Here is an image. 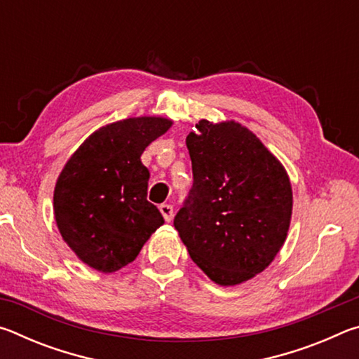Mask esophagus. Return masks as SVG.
<instances>
[{
    "label": "esophagus",
    "instance_id": "obj_1",
    "mask_svg": "<svg viewBox=\"0 0 359 359\" xmlns=\"http://www.w3.org/2000/svg\"><path fill=\"white\" fill-rule=\"evenodd\" d=\"M160 212L163 214V217H165V220H166L168 223L172 220L174 209H172L171 204H161V205H160Z\"/></svg>",
    "mask_w": 359,
    "mask_h": 359
}]
</instances>
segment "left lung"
Returning <instances> with one entry per match:
<instances>
[{"instance_id": "1", "label": "left lung", "mask_w": 359, "mask_h": 359, "mask_svg": "<svg viewBox=\"0 0 359 359\" xmlns=\"http://www.w3.org/2000/svg\"><path fill=\"white\" fill-rule=\"evenodd\" d=\"M187 136L193 188L174 226L212 282L234 287L269 266L287 239L293 191L287 171L234 120H199Z\"/></svg>"}]
</instances>
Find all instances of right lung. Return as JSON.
I'll list each match as a JSON object with an SVG mask.
<instances>
[{
  "mask_svg": "<svg viewBox=\"0 0 359 359\" xmlns=\"http://www.w3.org/2000/svg\"><path fill=\"white\" fill-rule=\"evenodd\" d=\"M165 117H131L92 133L60 172L53 215L77 258L111 274L135 261L165 223L147 201L149 169L141 155L171 128Z\"/></svg>",
  "mask_w": 359,
  "mask_h": 359,
  "instance_id": "add662e5",
  "label": "right lung"
}]
</instances>
